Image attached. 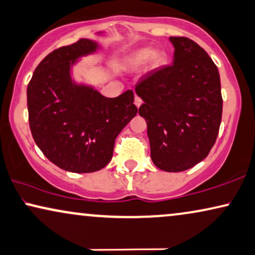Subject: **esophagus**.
<instances>
[{
    "mask_svg": "<svg viewBox=\"0 0 255 255\" xmlns=\"http://www.w3.org/2000/svg\"><path fill=\"white\" fill-rule=\"evenodd\" d=\"M141 103H143V101H141V98L138 97V96L135 95V97H134V105H135V107L139 108L140 105H141Z\"/></svg>",
    "mask_w": 255,
    "mask_h": 255,
    "instance_id": "34e87169",
    "label": "esophagus"
}]
</instances>
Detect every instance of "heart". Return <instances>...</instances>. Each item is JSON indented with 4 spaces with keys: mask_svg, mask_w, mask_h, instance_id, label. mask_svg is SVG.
Returning <instances> with one entry per match:
<instances>
[{
    "mask_svg": "<svg viewBox=\"0 0 255 255\" xmlns=\"http://www.w3.org/2000/svg\"><path fill=\"white\" fill-rule=\"evenodd\" d=\"M147 61L152 69L158 68L165 62V54L161 51H153L151 48H141L131 55L128 63L131 67L139 68Z\"/></svg>",
    "mask_w": 255,
    "mask_h": 255,
    "instance_id": "b5f03b06",
    "label": "heart"
}]
</instances>
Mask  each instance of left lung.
<instances>
[{"instance_id":"obj_1","label":"left lung","mask_w":255,"mask_h":255,"mask_svg":"<svg viewBox=\"0 0 255 255\" xmlns=\"http://www.w3.org/2000/svg\"><path fill=\"white\" fill-rule=\"evenodd\" d=\"M173 64L141 76L135 94L147 124L151 158L166 172H181L207 157L223 115L220 76L200 45L187 37H170Z\"/></svg>"}]
</instances>
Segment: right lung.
I'll return each instance as SVG.
<instances>
[{
  "label": "right lung",
  "mask_w": 255,
  "mask_h": 255,
  "mask_svg": "<svg viewBox=\"0 0 255 255\" xmlns=\"http://www.w3.org/2000/svg\"><path fill=\"white\" fill-rule=\"evenodd\" d=\"M97 48L96 42L82 38L56 49L37 65L26 89L35 143L51 163L75 173L107 166L116 137L138 111L132 90L108 98L72 81V65Z\"/></svg>",
  "instance_id": "add662e5"
}]
</instances>
